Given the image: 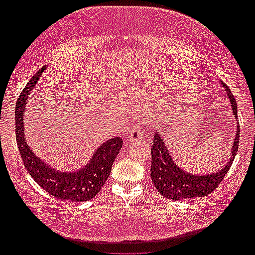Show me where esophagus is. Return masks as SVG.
I'll return each mask as SVG.
<instances>
[{"mask_svg": "<svg viewBox=\"0 0 255 255\" xmlns=\"http://www.w3.org/2000/svg\"><path fill=\"white\" fill-rule=\"evenodd\" d=\"M144 135V131H143V126L142 125H137L134 128H132V130L130 132V135H129L128 139L130 140V142H135V140H138L143 137Z\"/></svg>", "mask_w": 255, "mask_h": 255, "instance_id": "obj_1", "label": "esophagus"}]
</instances>
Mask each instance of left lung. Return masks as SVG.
Returning <instances> with one entry per match:
<instances>
[{"mask_svg": "<svg viewBox=\"0 0 255 255\" xmlns=\"http://www.w3.org/2000/svg\"><path fill=\"white\" fill-rule=\"evenodd\" d=\"M226 90L228 99L232 104V110L235 119H237V104L229 87L226 84H221ZM238 124V121H237ZM235 139L233 142L228 162L224 168L216 172L208 175H194L181 169L176 164L169 152V148L161 137L159 130L154 131V138L151 149V178L155 188L161 195L173 201H178L188 197H204L215 191L225 176L228 173L234 159H235L238 142H240V125H237Z\"/></svg>", "mask_w": 255, "mask_h": 255, "instance_id": "obj_1", "label": "left lung"}]
</instances>
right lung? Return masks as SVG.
<instances>
[{
  "label": "right lung",
  "mask_w": 255,
  "mask_h": 255,
  "mask_svg": "<svg viewBox=\"0 0 255 255\" xmlns=\"http://www.w3.org/2000/svg\"><path fill=\"white\" fill-rule=\"evenodd\" d=\"M46 67L37 71L29 80L15 104V137L23 164L44 191L63 201L84 202L94 197L103 187L111 172L113 161L123 147V139L112 137L96 148L90 161L76 171H60L43 161L28 146L25 137V112L33 87L38 83Z\"/></svg>",
  "instance_id": "add662e5"
}]
</instances>
